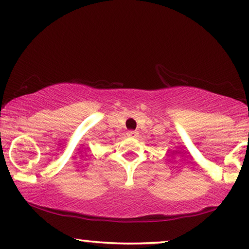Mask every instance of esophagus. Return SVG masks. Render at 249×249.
Returning a JSON list of instances; mask_svg holds the SVG:
<instances>
[{
	"label": "esophagus",
	"mask_w": 249,
	"mask_h": 249,
	"mask_svg": "<svg viewBox=\"0 0 249 249\" xmlns=\"http://www.w3.org/2000/svg\"><path fill=\"white\" fill-rule=\"evenodd\" d=\"M127 136L130 138H137L138 137V133L137 132H134V130H129L127 133Z\"/></svg>",
	"instance_id": "obj_1"
}]
</instances>
